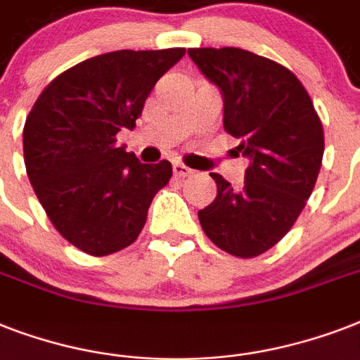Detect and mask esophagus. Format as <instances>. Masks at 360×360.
<instances>
[{
	"instance_id": "obj_1",
	"label": "esophagus",
	"mask_w": 360,
	"mask_h": 360,
	"mask_svg": "<svg viewBox=\"0 0 360 360\" xmlns=\"http://www.w3.org/2000/svg\"><path fill=\"white\" fill-rule=\"evenodd\" d=\"M174 174L177 175V177H188V175L192 174V169L186 168L185 164L174 162Z\"/></svg>"
}]
</instances>
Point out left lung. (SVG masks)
Returning a JSON list of instances; mask_svg holds the SVG:
<instances>
[{
	"instance_id": "1",
	"label": "left lung",
	"mask_w": 360,
	"mask_h": 360,
	"mask_svg": "<svg viewBox=\"0 0 360 360\" xmlns=\"http://www.w3.org/2000/svg\"><path fill=\"white\" fill-rule=\"evenodd\" d=\"M188 56L219 87L226 132L248 158L239 188L211 174L217 198L198 219L228 254L259 256L291 230L312 194L323 158V127L307 89L282 65L233 46L191 48Z\"/></svg>"
}]
</instances>
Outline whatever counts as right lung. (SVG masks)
<instances>
[{
  "label": "right lung",
  "instance_id": "add662e5",
  "mask_svg": "<svg viewBox=\"0 0 360 360\" xmlns=\"http://www.w3.org/2000/svg\"><path fill=\"white\" fill-rule=\"evenodd\" d=\"M185 48L115 50L70 67L37 98L24 127L27 177L56 230L106 256L134 243L172 164H141L115 146Z\"/></svg>",
  "mask_w": 360,
  "mask_h": 360
}]
</instances>
